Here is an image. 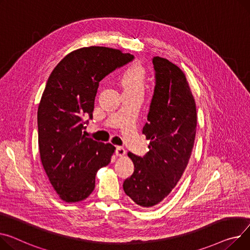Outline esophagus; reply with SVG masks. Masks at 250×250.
<instances>
[{"mask_svg": "<svg viewBox=\"0 0 250 250\" xmlns=\"http://www.w3.org/2000/svg\"><path fill=\"white\" fill-rule=\"evenodd\" d=\"M115 154L119 157H124L125 155V149L123 146H116Z\"/></svg>", "mask_w": 250, "mask_h": 250, "instance_id": "34e87169", "label": "esophagus"}]
</instances>
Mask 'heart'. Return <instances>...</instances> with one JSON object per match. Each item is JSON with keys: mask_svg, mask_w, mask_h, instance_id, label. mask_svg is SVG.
Masks as SVG:
<instances>
[{"mask_svg": "<svg viewBox=\"0 0 250 250\" xmlns=\"http://www.w3.org/2000/svg\"><path fill=\"white\" fill-rule=\"evenodd\" d=\"M146 71L140 63H132L124 71L121 84L124 93H144L146 84Z\"/></svg>", "mask_w": 250, "mask_h": 250, "instance_id": "1", "label": "heart"}]
</instances>
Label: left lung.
I'll return each mask as SVG.
<instances>
[{"label": "left lung", "instance_id": "8db88e82", "mask_svg": "<svg viewBox=\"0 0 250 250\" xmlns=\"http://www.w3.org/2000/svg\"><path fill=\"white\" fill-rule=\"evenodd\" d=\"M156 86L143 134L149 141L144 158L128 152L135 171L125 193L141 207L158 205L176 187L194 146L197 110L185 73L168 59H153Z\"/></svg>", "mask_w": 250, "mask_h": 250}]
</instances>
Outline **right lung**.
Here are the masks:
<instances>
[{
  "label": "right lung",
  "instance_id": "obj_1",
  "mask_svg": "<svg viewBox=\"0 0 250 250\" xmlns=\"http://www.w3.org/2000/svg\"><path fill=\"white\" fill-rule=\"evenodd\" d=\"M134 56L103 46L66 55L50 74L38 106V144L44 171L61 200L83 201L94 190L97 171L110 163L111 144L86 138L83 116L92 119L98 83Z\"/></svg>",
  "mask_w": 250,
  "mask_h": 250
}]
</instances>
